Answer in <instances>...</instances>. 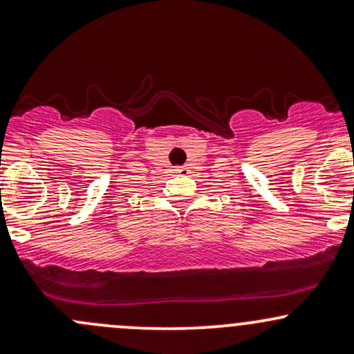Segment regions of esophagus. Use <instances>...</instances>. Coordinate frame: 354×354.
I'll return each mask as SVG.
<instances>
[{
  "mask_svg": "<svg viewBox=\"0 0 354 354\" xmlns=\"http://www.w3.org/2000/svg\"><path fill=\"white\" fill-rule=\"evenodd\" d=\"M177 172L180 174V176H187L189 172H191V170H189V167L187 165H184V167H177Z\"/></svg>",
  "mask_w": 354,
  "mask_h": 354,
  "instance_id": "obj_1",
  "label": "esophagus"
}]
</instances>
